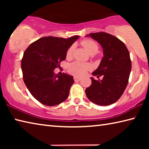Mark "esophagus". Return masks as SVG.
I'll list each match as a JSON object with an SVG mask.
<instances>
[{
    "label": "esophagus",
    "instance_id": "1",
    "mask_svg": "<svg viewBox=\"0 0 149 149\" xmlns=\"http://www.w3.org/2000/svg\"><path fill=\"white\" fill-rule=\"evenodd\" d=\"M74 80L75 81H80L81 80V77H78V76H74Z\"/></svg>",
    "mask_w": 149,
    "mask_h": 149
}]
</instances>
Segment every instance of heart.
<instances>
[{
  "instance_id": "obj_1",
  "label": "heart",
  "mask_w": 149,
  "mask_h": 149,
  "mask_svg": "<svg viewBox=\"0 0 149 149\" xmlns=\"http://www.w3.org/2000/svg\"><path fill=\"white\" fill-rule=\"evenodd\" d=\"M81 45L84 47L85 50L90 55L95 54L99 50V46L95 41L90 39L84 40L81 42ZM74 47L71 46L69 47L66 52V57L70 58L72 56ZM89 65L80 62H74L70 64L68 66V71L71 74L75 75H81L85 74L86 70L89 69Z\"/></svg>"
}]
</instances>
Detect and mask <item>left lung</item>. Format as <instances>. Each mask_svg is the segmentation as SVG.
Instances as JSON below:
<instances>
[{
    "label": "left lung",
    "mask_w": 149,
    "mask_h": 149,
    "mask_svg": "<svg viewBox=\"0 0 149 149\" xmlns=\"http://www.w3.org/2000/svg\"><path fill=\"white\" fill-rule=\"evenodd\" d=\"M100 45L104 56L99 67L92 73L98 80L91 77V85L85 90L88 99L100 106L117 101L124 92L129 79L132 62L129 51L122 41L105 32L87 35Z\"/></svg>",
    "instance_id": "left-lung-1"
}]
</instances>
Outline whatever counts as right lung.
Segmentation results:
<instances>
[{
  "mask_svg": "<svg viewBox=\"0 0 149 149\" xmlns=\"http://www.w3.org/2000/svg\"><path fill=\"white\" fill-rule=\"evenodd\" d=\"M79 38L78 35L68 39L42 37L25 50L21 64L24 83L42 104L55 106L68 97L74 77L66 73L58 75L54 70L65 59L68 49Z\"/></svg>",
  "mask_w": 149,
  "mask_h": 149,
  "instance_id": "1",
  "label": "right lung"
}]
</instances>
